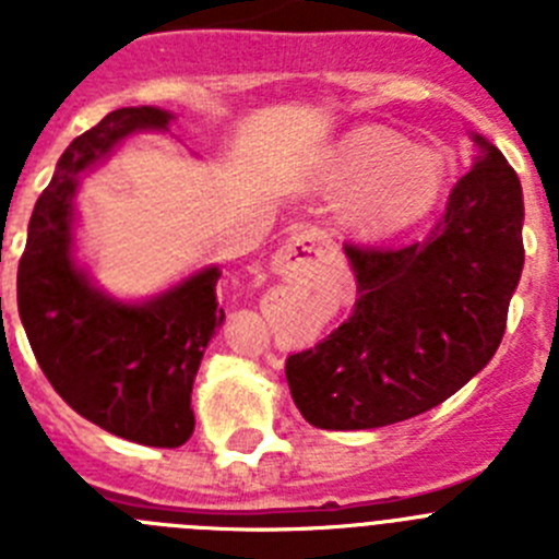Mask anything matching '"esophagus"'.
<instances>
[{"mask_svg": "<svg viewBox=\"0 0 559 559\" xmlns=\"http://www.w3.org/2000/svg\"><path fill=\"white\" fill-rule=\"evenodd\" d=\"M333 254V246H330L328 235L313 226H299L294 235L285 240V246L276 251L274 257V269L280 274H305V271L322 265L328 257Z\"/></svg>", "mask_w": 559, "mask_h": 559, "instance_id": "34e87169", "label": "esophagus"}]
</instances>
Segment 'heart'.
Listing matches in <instances>:
<instances>
[{
    "mask_svg": "<svg viewBox=\"0 0 559 559\" xmlns=\"http://www.w3.org/2000/svg\"><path fill=\"white\" fill-rule=\"evenodd\" d=\"M445 159L389 128H358L335 142L322 187L347 201V226L360 240H392L417 226L445 190Z\"/></svg>",
    "mask_w": 559,
    "mask_h": 559,
    "instance_id": "obj_1",
    "label": "heart"
}]
</instances>
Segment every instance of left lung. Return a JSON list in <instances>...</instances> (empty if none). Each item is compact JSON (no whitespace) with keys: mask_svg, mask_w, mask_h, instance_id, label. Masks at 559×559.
<instances>
[{"mask_svg":"<svg viewBox=\"0 0 559 559\" xmlns=\"http://www.w3.org/2000/svg\"><path fill=\"white\" fill-rule=\"evenodd\" d=\"M473 142L476 165L426 240L344 246L358 280L353 313L285 360L290 397L310 426L403 423L459 392L496 355L523 271V195L503 153L478 133Z\"/></svg>","mask_w":559,"mask_h":559,"instance_id":"left-lung-1","label":"left lung"}]
</instances>
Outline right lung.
<instances>
[{"mask_svg":"<svg viewBox=\"0 0 559 559\" xmlns=\"http://www.w3.org/2000/svg\"><path fill=\"white\" fill-rule=\"evenodd\" d=\"M170 120L165 108H117L72 140L36 201L16 280L24 333L52 389L103 431L151 448L185 445L195 428L192 380L224 324L221 271L210 265L145 302H120L78 269L72 226L83 173L133 131H165Z\"/></svg>","mask_w":559,"mask_h":559,"instance_id":"add662e5","label":"right lung"}]
</instances>
